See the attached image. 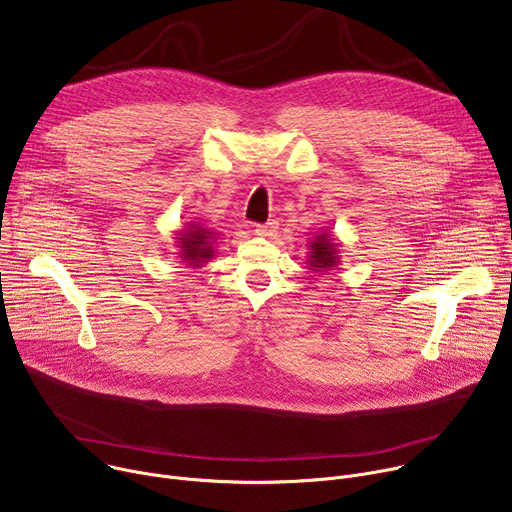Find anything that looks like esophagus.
<instances>
[{
	"label": "esophagus",
	"mask_w": 512,
	"mask_h": 512,
	"mask_svg": "<svg viewBox=\"0 0 512 512\" xmlns=\"http://www.w3.org/2000/svg\"><path fill=\"white\" fill-rule=\"evenodd\" d=\"M273 233H275V225H273V223L259 225V227L255 229V235H257V237H269V235H273Z\"/></svg>",
	"instance_id": "esophagus-1"
}]
</instances>
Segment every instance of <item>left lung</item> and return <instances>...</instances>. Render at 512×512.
<instances>
[{"label":"left lung","mask_w":512,"mask_h":512,"mask_svg":"<svg viewBox=\"0 0 512 512\" xmlns=\"http://www.w3.org/2000/svg\"><path fill=\"white\" fill-rule=\"evenodd\" d=\"M308 267L312 271H330L340 265V243L330 231H320L310 239L308 245Z\"/></svg>","instance_id":"8db88e82"}]
</instances>
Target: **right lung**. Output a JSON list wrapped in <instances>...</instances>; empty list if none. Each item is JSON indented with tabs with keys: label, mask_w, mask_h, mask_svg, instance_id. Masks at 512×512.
I'll use <instances>...</instances> for the list:
<instances>
[{
	"label": "right lung",
	"mask_w": 512,
	"mask_h": 512,
	"mask_svg": "<svg viewBox=\"0 0 512 512\" xmlns=\"http://www.w3.org/2000/svg\"><path fill=\"white\" fill-rule=\"evenodd\" d=\"M176 255L188 267H204L214 257L216 233L200 223H186L174 237Z\"/></svg>",
	"instance_id": "obj_1"
}]
</instances>
